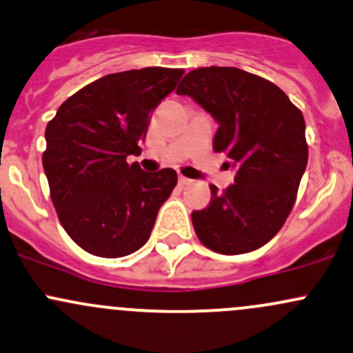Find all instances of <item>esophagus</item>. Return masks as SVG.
I'll return each mask as SVG.
<instances>
[{
  "label": "esophagus",
  "mask_w": 353,
  "mask_h": 353,
  "mask_svg": "<svg viewBox=\"0 0 353 353\" xmlns=\"http://www.w3.org/2000/svg\"><path fill=\"white\" fill-rule=\"evenodd\" d=\"M179 184L181 186H188V184H191V179H188V177L184 176H179Z\"/></svg>",
  "instance_id": "esophagus-1"
}]
</instances>
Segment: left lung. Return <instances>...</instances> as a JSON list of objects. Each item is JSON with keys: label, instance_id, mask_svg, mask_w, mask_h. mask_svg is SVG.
<instances>
[{"label": "left lung", "instance_id": "1", "mask_svg": "<svg viewBox=\"0 0 353 353\" xmlns=\"http://www.w3.org/2000/svg\"><path fill=\"white\" fill-rule=\"evenodd\" d=\"M218 121L213 150L235 167V183L192 211L199 242L223 255L257 250L283 228L307 164L301 110L281 88L236 68H198L176 89Z\"/></svg>", "mask_w": 353, "mask_h": 353}]
</instances>
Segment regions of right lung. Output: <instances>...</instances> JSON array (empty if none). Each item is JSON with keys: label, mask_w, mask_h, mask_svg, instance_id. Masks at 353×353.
I'll list each match as a JSON object with an SVG mask.
<instances>
[{"label": "right lung", "mask_w": 353, "mask_h": 353, "mask_svg": "<svg viewBox=\"0 0 353 353\" xmlns=\"http://www.w3.org/2000/svg\"><path fill=\"white\" fill-rule=\"evenodd\" d=\"M183 69L143 68L108 74L59 106L42 155L61 225L83 250L106 259L143 247L159 208L177 184L174 169L145 172L139 155L152 110Z\"/></svg>", "instance_id": "add662e5"}]
</instances>
